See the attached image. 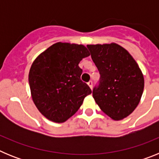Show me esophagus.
<instances>
[{"mask_svg": "<svg viewBox=\"0 0 159 159\" xmlns=\"http://www.w3.org/2000/svg\"><path fill=\"white\" fill-rule=\"evenodd\" d=\"M88 86L90 87V88L92 89V86H93V83H92V81H89V82L88 83Z\"/></svg>", "mask_w": 159, "mask_h": 159, "instance_id": "obj_1", "label": "esophagus"}]
</instances>
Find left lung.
<instances>
[{"label": "left lung", "instance_id": "obj_1", "mask_svg": "<svg viewBox=\"0 0 159 159\" xmlns=\"http://www.w3.org/2000/svg\"><path fill=\"white\" fill-rule=\"evenodd\" d=\"M93 62L100 74L92 95L101 110L114 120L134 111L144 88V78L131 55L116 43L88 44Z\"/></svg>", "mask_w": 159, "mask_h": 159}]
</instances>
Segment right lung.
I'll list each match as a JSON object with an SVG mask.
<instances>
[{
	"label": "right lung",
	"mask_w": 159,
	"mask_h": 159,
	"mask_svg": "<svg viewBox=\"0 0 159 159\" xmlns=\"http://www.w3.org/2000/svg\"><path fill=\"white\" fill-rule=\"evenodd\" d=\"M83 44L58 42L36 57L31 66V95L39 111L55 123H64L74 115L92 93L80 80L82 59L89 57Z\"/></svg>",
	"instance_id": "right-lung-1"
}]
</instances>
